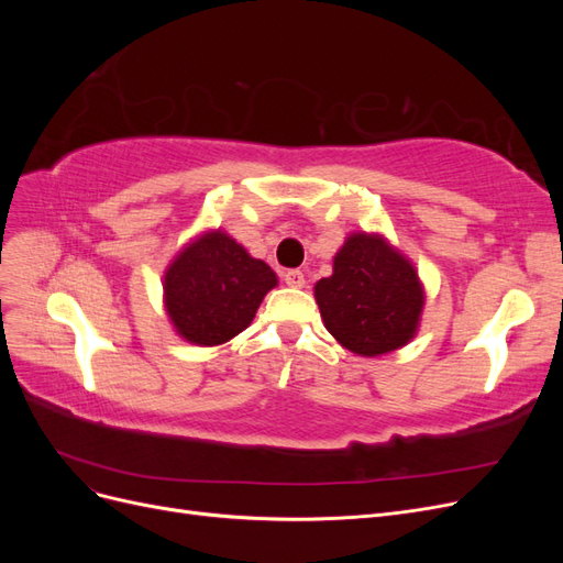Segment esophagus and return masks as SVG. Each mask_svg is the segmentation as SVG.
I'll return each instance as SVG.
<instances>
[{"label": "esophagus", "instance_id": "obj_1", "mask_svg": "<svg viewBox=\"0 0 563 563\" xmlns=\"http://www.w3.org/2000/svg\"><path fill=\"white\" fill-rule=\"evenodd\" d=\"M284 282L288 286H294V288H302L305 286V275H302L300 269H286L284 272Z\"/></svg>", "mask_w": 563, "mask_h": 563}]
</instances>
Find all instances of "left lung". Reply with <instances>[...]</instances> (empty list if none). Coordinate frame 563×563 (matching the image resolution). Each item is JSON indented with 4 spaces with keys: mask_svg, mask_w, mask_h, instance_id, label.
<instances>
[{
    "mask_svg": "<svg viewBox=\"0 0 563 563\" xmlns=\"http://www.w3.org/2000/svg\"><path fill=\"white\" fill-rule=\"evenodd\" d=\"M323 327L362 356L404 347L418 331L424 291L418 272L380 234L354 232L314 286Z\"/></svg>",
    "mask_w": 563,
    "mask_h": 563,
    "instance_id": "8db88e82",
    "label": "left lung"
}]
</instances>
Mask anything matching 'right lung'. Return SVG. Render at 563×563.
<instances>
[{
	"mask_svg": "<svg viewBox=\"0 0 563 563\" xmlns=\"http://www.w3.org/2000/svg\"><path fill=\"white\" fill-rule=\"evenodd\" d=\"M277 275L223 230L187 244L164 272V308L187 343L223 345L242 333Z\"/></svg>",
	"mask_w": 563,
	"mask_h": 563,
	"instance_id": "obj_1",
	"label": "right lung"
}]
</instances>
